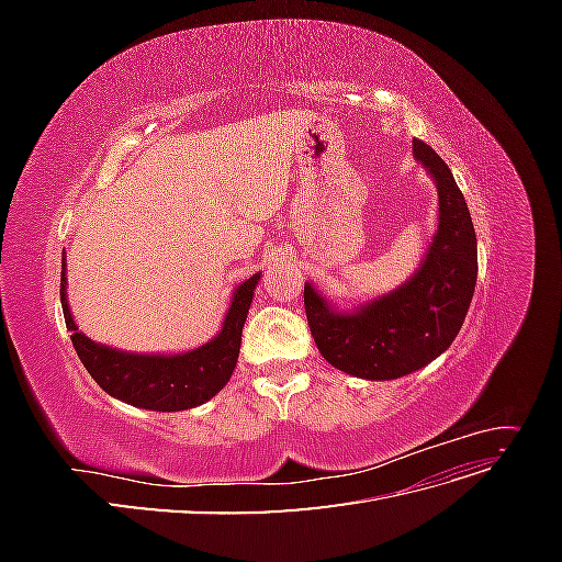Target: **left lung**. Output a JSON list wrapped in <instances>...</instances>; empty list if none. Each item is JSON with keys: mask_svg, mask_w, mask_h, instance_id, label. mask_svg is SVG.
Returning <instances> with one entry per match:
<instances>
[{"mask_svg": "<svg viewBox=\"0 0 562 562\" xmlns=\"http://www.w3.org/2000/svg\"><path fill=\"white\" fill-rule=\"evenodd\" d=\"M415 159L438 187V232L417 274L356 314L330 310L304 283V312L330 366L363 380H396L431 363L462 328L479 277V248L464 194L436 151L413 140Z\"/></svg>", "mask_w": 562, "mask_h": 562, "instance_id": "obj_1", "label": "left lung"}]
</instances>
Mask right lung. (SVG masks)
<instances>
[{"mask_svg":"<svg viewBox=\"0 0 562 562\" xmlns=\"http://www.w3.org/2000/svg\"><path fill=\"white\" fill-rule=\"evenodd\" d=\"M258 281L260 274H252L236 288L223 330L215 339L178 356L126 353L95 345L79 333L65 297V258L60 271V304L65 326L72 333L70 339L75 351L100 389L128 405L145 407V411L173 413L206 403L229 382L236 359H239L244 323Z\"/></svg>","mask_w":562,"mask_h":562,"instance_id":"obj_1","label":"right lung"}]
</instances>
